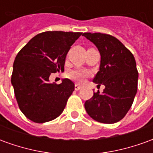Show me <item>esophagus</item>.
<instances>
[{
	"instance_id": "esophagus-1",
	"label": "esophagus",
	"mask_w": 153,
	"mask_h": 153,
	"mask_svg": "<svg viewBox=\"0 0 153 153\" xmlns=\"http://www.w3.org/2000/svg\"><path fill=\"white\" fill-rule=\"evenodd\" d=\"M80 88H81V86L79 85V84H75V85H74V89L76 90V91H79Z\"/></svg>"
}]
</instances>
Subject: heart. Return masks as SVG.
Segmentation results:
<instances>
[{"label":"heart","mask_w":153,"mask_h":153,"mask_svg":"<svg viewBox=\"0 0 153 153\" xmlns=\"http://www.w3.org/2000/svg\"><path fill=\"white\" fill-rule=\"evenodd\" d=\"M90 75V73L83 69H75L68 73V77L70 79L75 81L77 83H83L84 79Z\"/></svg>","instance_id":"b5f03b06"}]
</instances>
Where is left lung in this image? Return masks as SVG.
Returning a JSON list of instances; mask_svg holds the SVG:
<instances>
[{
	"mask_svg": "<svg viewBox=\"0 0 153 153\" xmlns=\"http://www.w3.org/2000/svg\"><path fill=\"white\" fill-rule=\"evenodd\" d=\"M83 36L101 54L100 70L93 81L105 86L102 93L97 91L85 102V110L97 121L116 123L127 114L137 93L138 73L134 55L111 35L84 33Z\"/></svg>",
	"mask_w": 153,
	"mask_h": 153,
	"instance_id": "8db88e82",
	"label": "left lung"
}]
</instances>
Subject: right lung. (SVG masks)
Returning <instances> with one entry per match:
<instances>
[{"label":"right lung","instance_id":"1","mask_svg":"<svg viewBox=\"0 0 153 153\" xmlns=\"http://www.w3.org/2000/svg\"><path fill=\"white\" fill-rule=\"evenodd\" d=\"M82 33L48 31L36 35L15 57L11 83L19 107L35 123H45L63 112L74 90L65 79L60 84L49 83L51 73L64 70L65 57Z\"/></svg>","mask_w":153,"mask_h":153}]
</instances>
